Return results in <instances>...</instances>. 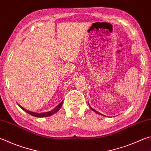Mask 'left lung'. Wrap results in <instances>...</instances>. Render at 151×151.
<instances>
[{"mask_svg": "<svg viewBox=\"0 0 151 151\" xmlns=\"http://www.w3.org/2000/svg\"><path fill=\"white\" fill-rule=\"evenodd\" d=\"M88 105H89V104H88ZM90 108H91V109L92 110V111H94V112H96V114H100V115H102V116H104V115H103V114H102L101 113H100V112H99L98 111H96V110H94V109H93V108H92V107H91V106H90Z\"/></svg>", "mask_w": 151, "mask_h": 151, "instance_id": "1", "label": "left lung"}]
</instances>
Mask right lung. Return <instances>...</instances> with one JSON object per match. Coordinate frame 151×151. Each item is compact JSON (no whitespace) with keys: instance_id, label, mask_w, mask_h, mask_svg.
I'll return each instance as SVG.
<instances>
[{"instance_id":"obj_1","label":"right lung","mask_w":151,"mask_h":151,"mask_svg":"<svg viewBox=\"0 0 151 151\" xmlns=\"http://www.w3.org/2000/svg\"><path fill=\"white\" fill-rule=\"evenodd\" d=\"M63 101L61 102V103L57 105V106L55 107V109H53L52 110H51L50 111H48V112H32V111H28V110L24 109L23 107L21 106L20 105V104H18V105L20 107V109H22L23 111H24L25 112H27V113H29L30 115H32L33 116H35V117H40V118H42V117H47V116H50L51 115H52V114H54L56 112H58L59 110L60 109L61 106L63 105Z\"/></svg>"}]
</instances>
